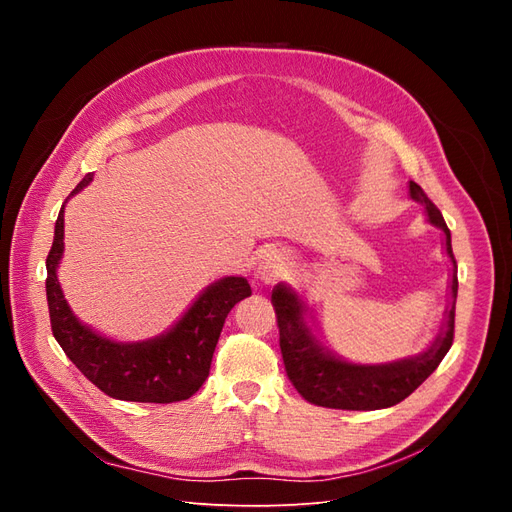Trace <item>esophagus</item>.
Returning a JSON list of instances; mask_svg holds the SVG:
<instances>
[{
	"label": "esophagus",
	"mask_w": 512,
	"mask_h": 512,
	"mask_svg": "<svg viewBox=\"0 0 512 512\" xmlns=\"http://www.w3.org/2000/svg\"><path fill=\"white\" fill-rule=\"evenodd\" d=\"M284 254L277 252V250H267L262 252L258 258V265H256V277L258 280H265V282H273L277 273L282 271L284 267Z\"/></svg>",
	"instance_id": "obj_1"
}]
</instances>
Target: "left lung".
I'll return each mask as SVG.
<instances>
[{
	"mask_svg": "<svg viewBox=\"0 0 512 512\" xmlns=\"http://www.w3.org/2000/svg\"><path fill=\"white\" fill-rule=\"evenodd\" d=\"M410 198L421 203L427 222L442 230L444 254L451 260V282L448 294L451 301L444 312V322L433 344L414 356L391 361L363 365L352 363L337 356L324 346L314 333V322L310 320L309 307L301 294L288 284H277L273 288L271 301L280 327V348L284 356L286 374L290 382L309 404L337 410H380L391 408L404 401L410 393L421 386L446 352L453 346L455 333V301H457V262L451 247V230H448L440 209L431 203L421 185L410 181Z\"/></svg>",
	"mask_w": 512,
	"mask_h": 512,
	"instance_id": "obj_1",
	"label": "left lung"
}]
</instances>
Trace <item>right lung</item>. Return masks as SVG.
I'll use <instances>...</instances> for the list:
<instances>
[{"mask_svg": "<svg viewBox=\"0 0 512 512\" xmlns=\"http://www.w3.org/2000/svg\"><path fill=\"white\" fill-rule=\"evenodd\" d=\"M91 181L94 173H87L68 198L85 190ZM66 203L57 215L53 247L46 256V301L57 344L81 374L108 397L141 404L190 399L209 376L228 312L241 299L250 297V284L245 277H222L200 292L168 331L143 342H117L76 318L59 286L57 269L64 258Z\"/></svg>", "mask_w": 512, "mask_h": 512, "instance_id": "add662e5", "label": "right lung"}]
</instances>
